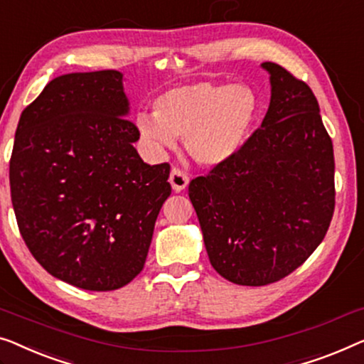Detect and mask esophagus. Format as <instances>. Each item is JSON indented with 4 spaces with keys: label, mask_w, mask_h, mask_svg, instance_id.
<instances>
[{
    "label": "esophagus",
    "mask_w": 364,
    "mask_h": 364,
    "mask_svg": "<svg viewBox=\"0 0 364 364\" xmlns=\"http://www.w3.org/2000/svg\"><path fill=\"white\" fill-rule=\"evenodd\" d=\"M169 182H171L173 192L176 193L183 192L188 186V176L186 172H182L181 169H172Z\"/></svg>",
    "instance_id": "34e87169"
}]
</instances>
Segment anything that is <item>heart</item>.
<instances>
[{"label":"heart","mask_w":364,"mask_h":364,"mask_svg":"<svg viewBox=\"0 0 364 364\" xmlns=\"http://www.w3.org/2000/svg\"><path fill=\"white\" fill-rule=\"evenodd\" d=\"M257 113L259 103L250 87L197 82L159 95L154 113H138L134 123L156 154L173 149L176 138H186L198 164L220 166L246 144Z\"/></svg>","instance_id":"heart-1"}]
</instances>
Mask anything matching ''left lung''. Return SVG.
Wrapping results in <instances>:
<instances>
[{"label":"left lung","mask_w":364,"mask_h":364,"mask_svg":"<svg viewBox=\"0 0 364 364\" xmlns=\"http://www.w3.org/2000/svg\"><path fill=\"white\" fill-rule=\"evenodd\" d=\"M261 67L271 83L261 128L188 186L213 269L240 286L296 271L322 243L335 208L333 144L317 98L281 65Z\"/></svg>","instance_id":"1"}]
</instances>
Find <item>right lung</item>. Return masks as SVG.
Returning a JSON list of instances; mask_svg holds the SVG:
<instances>
[{
	"mask_svg": "<svg viewBox=\"0 0 364 364\" xmlns=\"http://www.w3.org/2000/svg\"><path fill=\"white\" fill-rule=\"evenodd\" d=\"M118 70L55 77L21 113L9 186L21 236L36 261L72 286L114 291L144 267L171 195L169 164L133 146Z\"/></svg>",
	"mask_w": 364,
	"mask_h": 364,
	"instance_id": "1",
	"label": "right lung"
}]
</instances>
